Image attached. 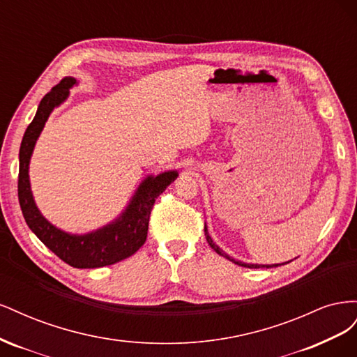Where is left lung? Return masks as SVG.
I'll return each mask as SVG.
<instances>
[{
  "label": "left lung",
  "mask_w": 357,
  "mask_h": 357,
  "mask_svg": "<svg viewBox=\"0 0 357 357\" xmlns=\"http://www.w3.org/2000/svg\"><path fill=\"white\" fill-rule=\"evenodd\" d=\"M204 232H205V238H207V243L210 244V247L213 248V250H215V253H219L220 256H223V257H226V259H229V261H232L234 264H236V265H240V266H245V268H271V266H278V265H253V264H244V262H240V261H235V259H232V257H229L228 255H226L225 252H222L220 248L215 245L214 243H213V240H211V236L208 235V231H207V226H205L204 228Z\"/></svg>",
  "instance_id": "8db88e82"
}]
</instances>
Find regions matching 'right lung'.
Here are the masks:
<instances>
[{"mask_svg": "<svg viewBox=\"0 0 357 357\" xmlns=\"http://www.w3.org/2000/svg\"><path fill=\"white\" fill-rule=\"evenodd\" d=\"M73 84H75V79L63 77L56 86H53L52 91L43 96L36 117L26 128L19 150L17 197L29 229L59 259L74 268H101L132 256L146 243L150 211L153 208L156 198L177 178V171L147 177L139 185L132 201L129 202L121 218L96 232L70 235L50 225L40 214L32 199L28 165L32 150L49 114L56 105L67 100L68 89Z\"/></svg>", "mask_w": 357, "mask_h": 357, "instance_id": "obj_1", "label": "right lung"}]
</instances>
